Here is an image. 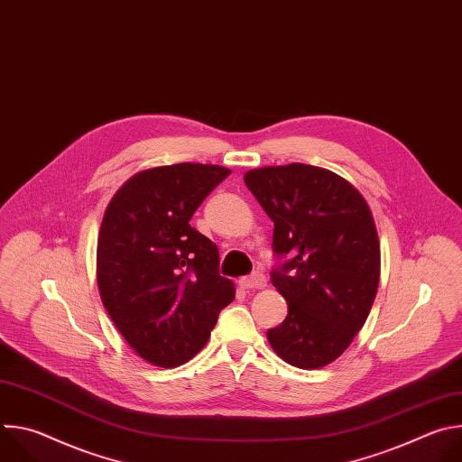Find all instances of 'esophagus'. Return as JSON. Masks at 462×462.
I'll return each instance as SVG.
<instances>
[{
	"label": "esophagus",
	"mask_w": 462,
	"mask_h": 462,
	"mask_svg": "<svg viewBox=\"0 0 462 462\" xmlns=\"http://www.w3.org/2000/svg\"><path fill=\"white\" fill-rule=\"evenodd\" d=\"M239 285L245 289V291H255V289H265L267 287V278L263 274H254V276H248V278H243L239 282Z\"/></svg>",
	"instance_id": "esophagus-1"
}]
</instances>
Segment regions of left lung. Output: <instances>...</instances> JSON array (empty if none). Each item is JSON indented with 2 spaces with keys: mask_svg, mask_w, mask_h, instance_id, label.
Instances as JSON below:
<instances>
[{
  "mask_svg": "<svg viewBox=\"0 0 462 462\" xmlns=\"http://www.w3.org/2000/svg\"><path fill=\"white\" fill-rule=\"evenodd\" d=\"M245 184L274 221V252L291 257L271 274L289 314L269 328V344L294 367H325L351 346L376 296L369 205L344 177L301 162L250 170Z\"/></svg>",
  "mask_w": 462,
  "mask_h": 462,
  "instance_id": "8db88e82",
  "label": "left lung"
}]
</instances>
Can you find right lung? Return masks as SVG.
<instances>
[{
	"mask_svg": "<svg viewBox=\"0 0 462 462\" xmlns=\"http://www.w3.org/2000/svg\"><path fill=\"white\" fill-rule=\"evenodd\" d=\"M230 175L180 162L129 177L109 201L97 243V283L113 323L141 358L177 367L199 353L236 289L219 276V250L189 226Z\"/></svg>",
	"mask_w": 462,
	"mask_h": 462,
	"instance_id": "add662e5",
	"label": "right lung"
}]
</instances>
